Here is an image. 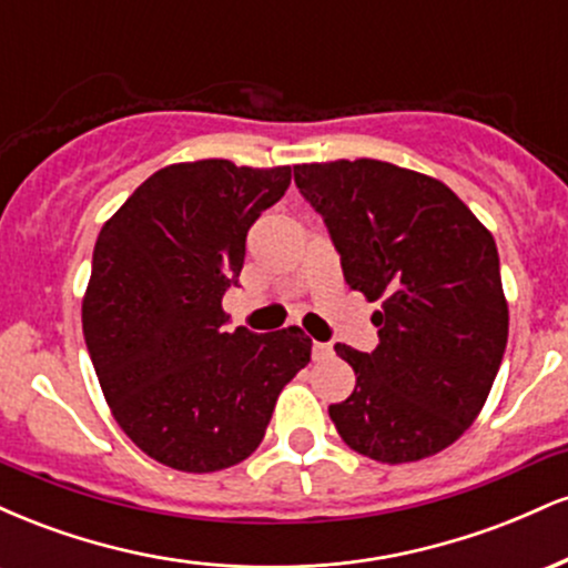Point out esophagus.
Segmentation results:
<instances>
[{"mask_svg": "<svg viewBox=\"0 0 568 568\" xmlns=\"http://www.w3.org/2000/svg\"><path fill=\"white\" fill-rule=\"evenodd\" d=\"M331 357H334V347L325 342H315V347H312V361L325 363V361H331Z\"/></svg>", "mask_w": 568, "mask_h": 568, "instance_id": "obj_1", "label": "esophagus"}]
</instances>
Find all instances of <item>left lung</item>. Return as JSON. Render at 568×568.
<instances>
[{
    "instance_id": "obj_1",
    "label": "left lung",
    "mask_w": 568,
    "mask_h": 568,
    "mask_svg": "<svg viewBox=\"0 0 568 568\" xmlns=\"http://www.w3.org/2000/svg\"><path fill=\"white\" fill-rule=\"evenodd\" d=\"M344 280L374 312L379 344H336L357 382L328 406L352 452L403 465L443 452L484 408L507 347V298L491 232L443 181L382 160L293 165Z\"/></svg>"
}]
</instances>
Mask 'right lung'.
<instances>
[{"mask_svg":"<svg viewBox=\"0 0 568 568\" xmlns=\"http://www.w3.org/2000/svg\"><path fill=\"white\" fill-rule=\"evenodd\" d=\"M291 168L230 160L168 165L103 224L82 331L116 425L184 473L240 465L262 443L277 395L310 363L302 328H224L245 237L283 197Z\"/></svg>","mask_w":568,"mask_h":568,"instance_id":"add662e5","label":"right lung"}]
</instances>
